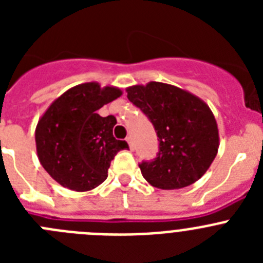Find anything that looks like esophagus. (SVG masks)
<instances>
[{
    "label": "esophagus",
    "mask_w": 263,
    "mask_h": 263,
    "mask_svg": "<svg viewBox=\"0 0 263 263\" xmlns=\"http://www.w3.org/2000/svg\"><path fill=\"white\" fill-rule=\"evenodd\" d=\"M126 142L129 143L130 150H134V145H133V141H132V137H130V136L126 137Z\"/></svg>",
    "instance_id": "esophagus-1"
}]
</instances>
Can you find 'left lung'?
I'll return each instance as SVG.
<instances>
[{
    "label": "left lung",
    "instance_id": "obj_1",
    "mask_svg": "<svg viewBox=\"0 0 263 263\" xmlns=\"http://www.w3.org/2000/svg\"><path fill=\"white\" fill-rule=\"evenodd\" d=\"M126 92L130 103L152 121L159 141L158 157L139 164L143 178L162 190H178L199 180L220 145L210 106L191 92L159 81L132 85Z\"/></svg>",
    "mask_w": 263,
    "mask_h": 263
}]
</instances>
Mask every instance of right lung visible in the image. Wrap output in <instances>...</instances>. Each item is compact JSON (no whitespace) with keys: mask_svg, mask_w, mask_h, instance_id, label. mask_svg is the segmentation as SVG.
I'll use <instances>...</instances> for the list:
<instances>
[{"mask_svg":"<svg viewBox=\"0 0 263 263\" xmlns=\"http://www.w3.org/2000/svg\"><path fill=\"white\" fill-rule=\"evenodd\" d=\"M121 95L120 88H101L96 81L75 85L39 118L36 154L55 182L71 191L85 192L108 178L111 159L129 146L113 137L116 118L101 117L96 111Z\"/></svg>","mask_w":263,"mask_h":263,"instance_id":"add662e5","label":"right lung"}]
</instances>
